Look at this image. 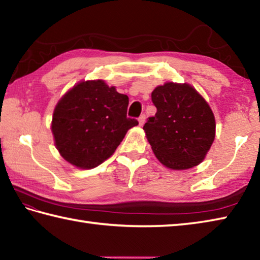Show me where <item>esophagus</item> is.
<instances>
[{
    "instance_id": "esophagus-1",
    "label": "esophagus",
    "mask_w": 260,
    "mask_h": 260,
    "mask_svg": "<svg viewBox=\"0 0 260 260\" xmlns=\"http://www.w3.org/2000/svg\"><path fill=\"white\" fill-rule=\"evenodd\" d=\"M144 123H145V115H141L139 117V124L140 126H143Z\"/></svg>"
}]
</instances>
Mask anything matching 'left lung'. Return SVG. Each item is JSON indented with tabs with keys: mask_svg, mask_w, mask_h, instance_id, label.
Here are the masks:
<instances>
[{
	"mask_svg": "<svg viewBox=\"0 0 260 260\" xmlns=\"http://www.w3.org/2000/svg\"><path fill=\"white\" fill-rule=\"evenodd\" d=\"M156 114L143 126L162 165L185 170L204 160L215 137V118L205 99L184 83L168 82L151 94Z\"/></svg>",
	"mask_w": 260,
	"mask_h": 260,
	"instance_id": "1",
	"label": "left lung"
}]
</instances>
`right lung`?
Here are the masks:
<instances>
[{
	"instance_id": "add662e5",
	"label": "right lung",
	"mask_w": 260,
	"mask_h": 260,
	"mask_svg": "<svg viewBox=\"0 0 260 260\" xmlns=\"http://www.w3.org/2000/svg\"><path fill=\"white\" fill-rule=\"evenodd\" d=\"M128 96L103 80L82 81L55 107L52 132L64 159L91 169L113 155L127 131L139 121L127 117Z\"/></svg>"
}]
</instances>
